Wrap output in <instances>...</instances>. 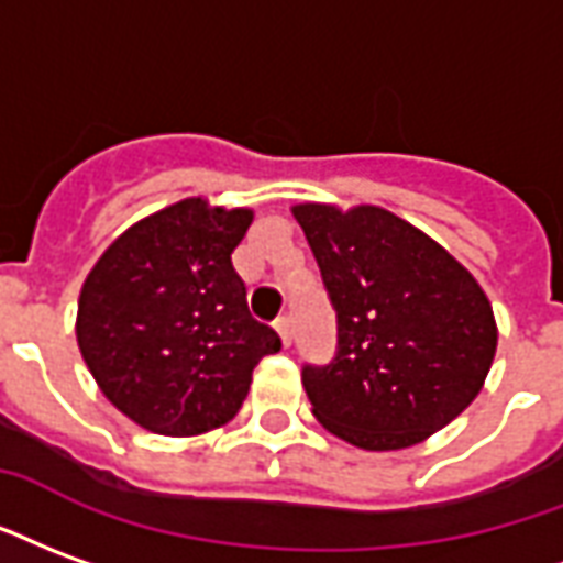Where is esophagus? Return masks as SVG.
I'll list each match as a JSON object with an SVG mask.
<instances>
[{"mask_svg": "<svg viewBox=\"0 0 563 563\" xmlns=\"http://www.w3.org/2000/svg\"><path fill=\"white\" fill-rule=\"evenodd\" d=\"M274 328H277L283 345H292V319H289V316H280V319L274 322Z\"/></svg>", "mask_w": 563, "mask_h": 563, "instance_id": "obj_1", "label": "esophagus"}]
</instances>
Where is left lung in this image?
Instances as JSON below:
<instances>
[{"instance_id": "1", "label": "left lung", "mask_w": 563, "mask_h": 563, "mask_svg": "<svg viewBox=\"0 0 563 563\" xmlns=\"http://www.w3.org/2000/svg\"><path fill=\"white\" fill-rule=\"evenodd\" d=\"M336 313L328 364H303L316 420L364 451L411 448L448 427L495 357L493 307L468 271L385 208L298 206Z\"/></svg>"}]
</instances>
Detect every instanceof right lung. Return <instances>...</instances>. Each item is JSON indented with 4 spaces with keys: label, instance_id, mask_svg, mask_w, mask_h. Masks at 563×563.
<instances>
[{
    "label": "right lung",
    "instance_id": "obj_1",
    "mask_svg": "<svg viewBox=\"0 0 563 563\" xmlns=\"http://www.w3.org/2000/svg\"><path fill=\"white\" fill-rule=\"evenodd\" d=\"M253 211L185 199L115 239L86 277L77 343L103 397L157 435L235 418L280 336L247 310L232 250Z\"/></svg>",
    "mask_w": 563,
    "mask_h": 563
}]
</instances>
